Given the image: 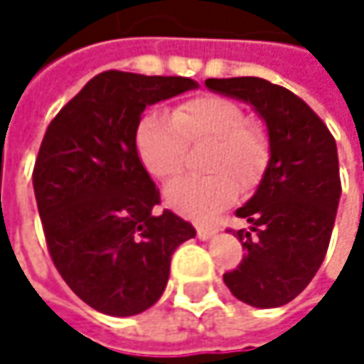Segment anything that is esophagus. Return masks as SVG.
I'll return each mask as SVG.
<instances>
[{
  "label": "esophagus",
  "mask_w": 364,
  "mask_h": 364,
  "mask_svg": "<svg viewBox=\"0 0 364 364\" xmlns=\"http://www.w3.org/2000/svg\"><path fill=\"white\" fill-rule=\"evenodd\" d=\"M196 234H198V238H200V240H208V238L215 234V228H208V225H198V228H196Z\"/></svg>",
  "instance_id": "1"
}]
</instances>
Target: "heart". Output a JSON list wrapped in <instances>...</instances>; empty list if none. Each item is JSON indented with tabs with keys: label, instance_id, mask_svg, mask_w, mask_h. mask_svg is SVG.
Masks as SVG:
<instances>
[{
	"label": "heart",
	"instance_id": "b5f03b06",
	"mask_svg": "<svg viewBox=\"0 0 364 364\" xmlns=\"http://www.w3.org/2000/svg\"><path fill=\"white\" fill-rule=\"evenodd\" d=\"M206 145L200 166L208 175L185 177L164 193L166 204L189 219L206 221L240 191L253 189L269 164V136L251 122L242 105L219 95L179 103L171 117L149 111L136 128V151L151 177L173 181L187 164L189 149Z\"/></svg>",
	"mask_w": 364,
	"mask_h": 364
}]
</instances>
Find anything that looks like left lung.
Instances as JSON below:
<instances>
[{
    "mask_svg": "<svg viewBox=\"0 0 364 364\" xmlns=\"http://www.w3.org/2000/svg\"><path fill=\"white\" fill-rule=\"evenodd\" d=\"M206 86L251 103L267 124L272 147L255 196L236 210L251 223L249 232H236L247 253L223 282L249 306H284L327 255L341 196L335 139L306 101L267 80L210 77Z\"/></svg>",
    "mask_w": 364,
    "mask_h": 364,
    "instance_id": "8db88e82",
    "label": "left lung"
}]
</instances>
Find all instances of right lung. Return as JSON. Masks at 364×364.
<instances>
[{
  "mask_svg": "<svg viewBox=\"0 0 364 364\" xmlns=\"http://www.w3.org/2000/svg\"><path fill=\"white\" fill-rule=\"evenodd\" d=\"M189 77L103 71L50 122L33 166L37 210L54 267L90 308L132 316L166 289L171 255L196 236L136 151L147 105L193 90Z\"/></svg>",
  "mask_w": 364,
  "mask_h": 364,
  "instance_id": "1",
  "label": "right lung"
}]
</instances>
